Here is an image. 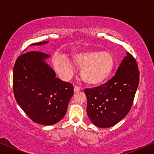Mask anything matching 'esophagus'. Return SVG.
Listing matches in <instances>:
<instances>
[{
	"label": "esophagus",
	"instance_id": "1",
	"mask_svg": "<svg viewBox=\"0 0 154 154\" xmlns=\"http://www.w3.org/2000/svg\"><path fill=\"white\" fill-rule=\"evenodd\" d=\"M80 90H81V88L79 87V86H75L74 87V92H79V91H80Z\"/></svg>",
	"mask_w": 154,
	"mask_h": 154
}]
</instances>
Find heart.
Segmentation results:
<instances>
[{
  "label": "heart",
  "instance_id": "obj_1",
  "mask_svg": "<svg viewBox=\"0 0 154 154\" xmlns=\"http://www.w3.org/2000/svg\"><path fill=\"white\" fill-rule=\"evenodd\" d=\"M73 61L81 69L82 79L89 85H97L102 83L109 77L115 65L112 54L100 50L78 52L73 54ZM71 62L65 60L62 73L66 77L73 73Z\"/></svg>",
  "mask_w": 154,
  "mask_h": 154
}]
</instances>
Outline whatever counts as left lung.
Masks as SVG:
<instances>
[{"mask_svg":"<svg viewBox=\"0 0 154 154\" xmlns=\"http://www.w3.org/2000/svg\"><path fill=\"white\" fill-rule=\"evenodd\" d=\"M140 81L135 59L130 52L116 75L104 85L85 89L87 113L99 128H110L124 119L131 109Z\"/></svg>","mask_w":154,"mask_h":154,"instance_id":"1","label":"left lung"}]
</instances>
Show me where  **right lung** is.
Returning <instances> with one entry per match:
<instances>
[{"mask_svg":"<svg viewBox=\"0 0 154 154\" xmlns=\"http://www.w3.org/2000/svg\"><path fill=\"white\" fill-rule=\"evenodd\" d=\"M48 57V54L39 51L21 54L12 75L17 102L33 122L44 125H54L63 119L73 94L72 84L55 77L54 71L45 62Z\"/></svg>","mask_w":154,"mask_h":154,"instance_id":"1","label":"right lung"}]
</instances>
